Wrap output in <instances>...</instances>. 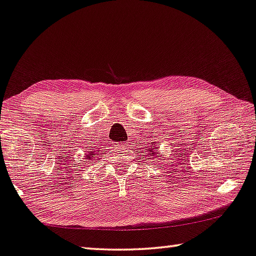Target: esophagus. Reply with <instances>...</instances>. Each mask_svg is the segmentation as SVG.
I'll list each match as a JSON object with an SVG mask.
<instances>
[{
  "label": "esophagus",
  "mask_w": 256,
  "mask_h": 256,
  "mask_svg": "<svg viewBox=\"0 0 256 256\" xmlns=\"http://www.w3.org/2000/svg\"><path fill=\"white\" fill-rule=\"evenodd\" d=\"M128 142H120L118 144V147L122 148V150H128Z\"/></svg>",
  "instance_id": "obj_1"
}]
</instances>
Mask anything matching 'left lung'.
Instances as JSON below:
<instances>
[{"label":"left lung","mask_w":256,"mask_h":256,"mask_svg":"<svg viewBox=\"0 0 256 256\" xmlns=\"http://www.w3.org/2000/svg\"><path fill=\"white\" fill-rule=\"evenodd\" d=\"M154 150H155V148H152V150H150V152H148V154L152 155V156H155V152H154Z\"/></svg>","instance_id":"left-lung-1"}]
</instances>
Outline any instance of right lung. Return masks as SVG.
<instances>
[{
  "mask_svg": "<svg viewBox=\"0 0 256 256\" xmlns=\"http://www.w3.org/2000/svg\"><path fill=\"white\" fill-rule=\"evenodd\" d=\"M95 154H96V152H88V154H86V155H87V156H86V158L88 160V161H90V160L94 158V155H95Z\"/></svg>",
  "mask_w": 256,
  "mask_h": 256,
  "instance_id": "add662e5",
  "label": "right lung"
}]
</instances>
